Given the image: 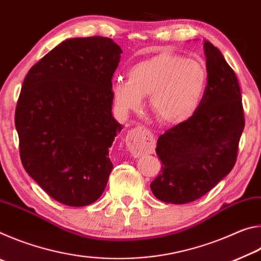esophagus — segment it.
Returning <instances> with one entry per match:
<instances>
[{"instance_id":"34e87169","label":"esophagus","mask_w":261,"mask_h":261,"mask_svg":"<svg viewBox=\"0 0 261 261\" xmlns=\"http://www.w3.org/2000/svg\"><path fill=\"white\" fill-rule=\"evenodd\" d=\"M127 148L136 155L143 153H152L155 147V138L151 131L143 126H137L130 130L126 136Z\"/></svg>"}]
</instances>
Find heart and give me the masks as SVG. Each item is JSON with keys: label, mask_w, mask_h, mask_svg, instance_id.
Returning a JSON list of instances; mask_svg holds the SVG:
<instances>
[{"label": "heart", "mask_w": 261, "mask_h": 261, "mask_svg": "<svg viewBox=\"0 0 261 261\" xmlns=\"http://www.w3.org/2000/svg\"><path fill=\"white\" fill-rule=\"evenodd\" d=\"M129 81H116L113 98L121 110H136L148 96L158 121L178 124L199 107L207 85V70L200 62L176 54H160L130 68Z\"/></svg>", "instance_id": "b5f03b06"}]
</instances>
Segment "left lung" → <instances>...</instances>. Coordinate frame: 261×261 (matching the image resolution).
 I'll return each instance as SVG.
<instances>
[{
  "mask_svg": "<svg viewBox=\"0 0 261 261\" xmlns=\"http://www.w3.org/2000/svg\"><path fill=\"white\" fill-rule=\"evenodd\" d=\"M207 85L191 117L159 137L161 171L151 183L159 200L199 199L230 173L244 129L240 84L218 48L205 41Z\"/></svg>",
  "mask_w": 261,
  "mask_h": 261,
  "instance_id": "8db88e82",
  "label": "left lung"
}]
</instances>
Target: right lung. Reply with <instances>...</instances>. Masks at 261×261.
Here are the masks:
<instances>
[{"label": "right lung", "mask_w": 261, "mask_h": 261, "mask_svg": "<svg viewBox=\"0 0 261 261\" xmlns=\"http://www.w3.org/2000/svg\"><path fill=\"white\" fill-rule=\"evenodd\" d=\"M122 49L112 39H68L26 74L15 124L26 173L56 201L98 200L122 125L113 117V74Z\"/></svg>", "instance_id": "1"}]
</instances>
